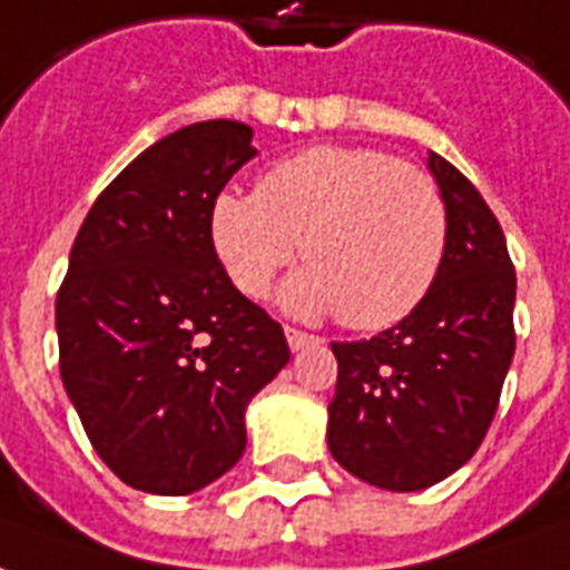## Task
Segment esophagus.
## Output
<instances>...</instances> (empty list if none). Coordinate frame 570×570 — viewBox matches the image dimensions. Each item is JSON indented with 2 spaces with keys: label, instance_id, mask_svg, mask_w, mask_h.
I'll list each match as a JSON object with an SVG mask.
<instances>
[{
  "label": "esophagus",
  "instance_id": "1",
  "mask_svg": "<svg viewBox=\"0 0 570 570\" xmlns=\"http://www.w3.org/2000/svg\"><path fill=\"white\" fill-rule=\"evenodd\" d=\"M285 336H288L291 352H297V348L313 346V343H318V336L306 334V331H301V327H285Z\"/></svg>",
  "mask_w": 570,
  "mask_h": 570
}]
</instances>
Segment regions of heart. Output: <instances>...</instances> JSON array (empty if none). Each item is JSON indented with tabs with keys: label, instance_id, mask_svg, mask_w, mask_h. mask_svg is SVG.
Listing matches in <instances>:
<instances>
[{
	"label": "heart",
	"instance_id": "obj_1",
	"mask_svg": "<svg viewBox=\"0 0 570 570\" xmlns=\"http://www.w3.org/2000/svg\"><path fill=\"white\" fill-rule=\"evenodd\" d=\"M212 245L227 276L261 297L301 239L309 267L285 301L336 313L355 331L397 325L416 309L446 255V206L434 178L376 148L318 145L273 164L257 194L212 203Z\"/></svg>",
	"mask_w": 570,
	"mask_h": 570
}]
</instances>
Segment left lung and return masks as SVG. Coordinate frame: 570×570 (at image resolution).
<instances>
[{
    "instance_id": "obj_1",
    "label": "left lung",
    "mask_w": 570,
    "mask_h": 570,
    "mask_svg": "<svg viewBox=\"0 0 570 570\" xmlns=\"http://www.w3.org/2000/svg\"><path fill=\"white\" fill-rule=\"evenodd\" d=\"M428 166L446 206L438 279L389 331L331 343V455L392 492L440 483L480 450L517 348V269L495 212L450 160L431 154Z\"/></svg>"
}]
</instances>
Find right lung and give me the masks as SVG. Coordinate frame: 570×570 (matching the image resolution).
Returning a JSON list of instances; mask_svg holds the SVG:
<instances>
[{"label":"right lung","mask_w":570,"mask_h":570,"mask_svg":"<svg viewBox=\"0 0 570 570\" xmlns=\"http://www.w3.org/2000/svg\"><path fill=\"white\" fill-rule=\"evenodd\" d=\"M252 127L199 120L145 148L87 212L57 291L60 376L94 450L151 495H190L245 450V406L288 364L279 322L215 255L212 203Z\"/></svg>","instance_id":"add662e5"}]
</instances>
